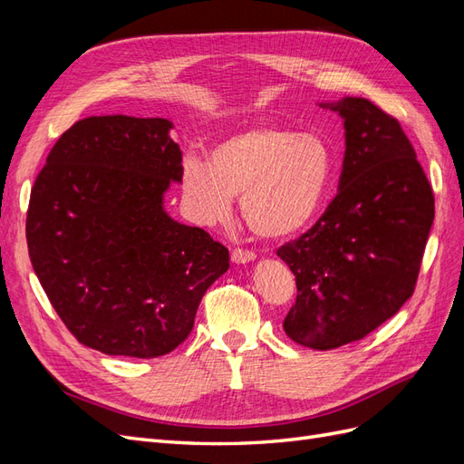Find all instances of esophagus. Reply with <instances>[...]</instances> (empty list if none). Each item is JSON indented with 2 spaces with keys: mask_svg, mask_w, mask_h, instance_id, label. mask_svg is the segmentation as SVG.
I'll list each match as a JSON object with an SVG mask.
<instances>
[{
  "mask_svg": "<svg viewBox=\"0 0 464 464\" xmlns=\"http://www.w3.org/2000/svg\"><path fill=\"white\" fill-rule=\"evenodd\" d=\"M256 259V254L254 251H249V249H242V247H236V249H232V261L234 263H249V261H254Z\"/></svg>",
  "mask_w": 464,
  "mask_h": 464,
  "instance_id": "obj_1",
  "label": "esophagus"
}]
</instances>
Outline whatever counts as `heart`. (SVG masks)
I'll return each mask as SVG.
<instances>
[{"instance_id": "heart-1", "label": "heart", "mask_w": 464, "mask_h": 464, "mask_svg": "<svg viewBox=\"0 0 464 464\" xmlns=\"http://www.w3.org/2000/svg\"><path fill=\"white\" fill-rule=\"evenodd\" d=\"M331 174L333 152L321 135L263 123L222 139L208 162L186 157L181 191L191 213L207 224L227 218L234 198L242 195L251 232L283 240L315 217Z\"/></svg>"}]
</instances>
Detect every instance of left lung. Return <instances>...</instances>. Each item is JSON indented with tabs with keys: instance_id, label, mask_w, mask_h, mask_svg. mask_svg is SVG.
Returning a JSON list of instances; mask_svg holds the SVG:
<instances>
[{
	"instance_id": "1",
	"label": "left lung",
	"mask_w": 464,
	"mask_h": 464,
	"mask_svg": "<svg viewBox=\"0 0 464 464\" xmlns=\"http://www.w3.org/2000/svg\"><path fill=\"white\" fill-rule=\"evenodd\" d=\"M321 106L344 120L339 193L276 256L298 288L285 333L302 346L331 350L363 339L412 296L433 191L397 118L358 96Z\"/></svg>"
}]
</instances>
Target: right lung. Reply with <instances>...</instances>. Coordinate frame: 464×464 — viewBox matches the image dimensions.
Instances as JSON below:
<instances>
[{
  "mask_svg": "<svg viewBox=\"0 0 464 464\" xmlns=\"http://www.w3.org/2000/svg\"><path fill=\"white\" fill-rule=\"evenodd\" d=\"M164 118L92 116L50 150L26 210V244L55 314L110 356L157 358L188 339L228 249L168 217L181 150Z\"/></svg>",
  "mask_w": 464,
  "mask_h": 464,
  "instance_id": "obj_1",
  "label": "right lung"
}]
</instances>
